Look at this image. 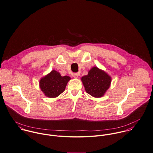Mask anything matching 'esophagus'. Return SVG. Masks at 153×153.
I'll list each match as a JSON object with an SVG mask.
<instances>
[{
  "instance_id": "1",
  "label": "esophagus",
  "mask_w": 153,
  "mask_h": 153,
  "mask_svg": "<svg viewBox=\"0 0 153 153\" xmlns=\"http://www.w3.org/2000/svg\"><path fill=\"white\" fill-rule=\"evenodd\" d=\"M79 76V73H73V77H74V78H75V79L78 78Z\"/></svg>"
}]
</instances>
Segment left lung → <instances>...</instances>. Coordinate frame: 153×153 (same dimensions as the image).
<instances>
[{
  "instance_id": "obj_1",
  "label": "left lung",
  "mask_w": 153,
  "mask_h": 153,
  "mask_svg": "<svg viewBox=\"0 0 153 153\" xmlns=\"http://www.w3.org/2000/svg\"><path fill=\"white\" fill-rule=\"evenodd\" d=\"M81 80L85 91L91 96L102 97L111 85V78L109 74L97 67H93L88 74L83 76Z\"/></svg>"
}]
</instances>
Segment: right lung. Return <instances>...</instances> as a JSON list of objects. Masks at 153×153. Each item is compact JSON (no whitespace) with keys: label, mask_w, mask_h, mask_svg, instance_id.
Segmentation results:
<instances>
[{"label":"right lung","mask_w":153,"mask_h":153,"mask_svg":"<svg viewBox=\"0 0 153 153\" xmlns=\"http://www.w3.org/2000/svg\"><path fill=\"white\" fill-rule=\"evenodd\" d=\"M70 79L68 76H62L59 72L53 70L40 79L39 87L45 96L49 98H55L65 90Z\"/></svg>","instance_id":"right-lung-1"}]
</instances>
